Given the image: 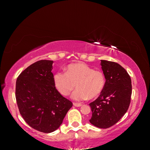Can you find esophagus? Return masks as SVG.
Here are the masks:
<instances>
[{"instance_id":"esophagus-1","label":"esophagus","mask_w":150,"mask_h":150,"mask_svg":"<svg viewBox=\"0 0 150 150\" xmlns=\"http://www.w3.org/2000/svg\"><path fill=\"white\" fill-rule=\"evenodd\" d=\"M73 105H74V106H76V107H80V106H82V104H80V103H73Z\"/></svg>"}]
</instances>
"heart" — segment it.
<instances>
[{"instance_id":"1","label":"heart","mask_w":150,"mask_h":150,"mask_svg":"<svg viewBox=\"0 0 150 150\" xmlns=\"http://www.w3.org/2000/svg\"><path fill=\"white\" fill-rule=\"evenodd\" d=\"M54 82L57 90L67 96L76 84L78 88L71 95L75 101L92 99L101 94L105 85V77L101 71L83 63L72 64L67 67L66 72L60 71L54 76Z\"/></svg>"}]
</instances>
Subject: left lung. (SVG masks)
<instances>
[{"label": "left lung", "instance_id": "8db88e82", "mask_svg": "<svg viewBox=\"0 0 150 150\" xmlns=\"http://www.w3.org/2000/svg\"><path fill=\"white\" fill-rule=\"evenodd\" d=\"M105 85L99 96L89 104L92 117L89 122L99 128L115 125L128 110L132 85L127 71L116 62L101 60Z\"/></svg>", "mask_w": 150, "mask_h": 150}]
</instances>
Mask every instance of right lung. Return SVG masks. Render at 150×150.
<instances>
[{
    "label": "right lung",
    "mask_w": 150,
    "mask_h": 150,
    "mask_svg": "<svg viewBox=\"0 0 150 150\" xmlns=\"http://www.w3.org/2000/svg\"><path fill=\"white\" fill-rule=\"evenodd\" d=\"M52 64L50 60L33 63L18 76L16 86L20 114L30 127L45 133L56 130L72 106L55 87Z\"/></svg>",
    "instance_id": "1"
}]
</instances>
